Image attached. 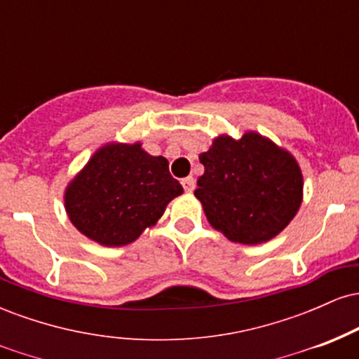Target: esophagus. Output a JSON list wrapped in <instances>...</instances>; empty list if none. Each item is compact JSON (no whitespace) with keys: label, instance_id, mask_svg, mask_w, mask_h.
<instances>
[{"label":"esophagus","instance_id":"esophagus-1","mask_svg":"<svg viewBox=\"0 0 359 359\" xmlns=\"http://www.w3.org/2000/svg\"><path fill=\"white\" fill-rule=\"evenodd\" d=\"M182 187L185 192H192L194 189H196V180H194V177H185V179H182Z\"/></svg>","mask_w":359,"mask_h":359}]
</instances>
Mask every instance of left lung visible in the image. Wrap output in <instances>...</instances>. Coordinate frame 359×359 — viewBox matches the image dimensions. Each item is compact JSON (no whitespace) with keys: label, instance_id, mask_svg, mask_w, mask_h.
I'll return each instance as SVG.
<instances>
[{"label":"left lung","instance_id":"1","mask_svg":"<svg viewBox=\"0 0 359 359\" xmlns=\"http://www.w3.org/2000/svg\"><path fill=\"white\" fill-rule=\"evenodd\" d=\"M204 174L194 196L209 224L229 241L262 245L290 224L304 199L299 162L258 131L219 135L199 155Z\"/></svg>","mask_w":359,"mask_h":359}]
</instances>
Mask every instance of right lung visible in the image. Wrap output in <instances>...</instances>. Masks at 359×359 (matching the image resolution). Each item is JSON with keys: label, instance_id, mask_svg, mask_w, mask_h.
Listing matches in <instances>:
<instances>
[{"label": "right lung", "instance_id": "right-lung-1", "mask_svg": "<svg viewBox=\"0 0 359 359\" xmlns=\"http://www.w3.org/2000/svg\"><path fill=\"white\" fill-rule=\"evenodd\" d=\"M182 192L165 156L150 155L142 142H109L69 180L64 208L77 231L114 248L138 240Z\"/></svg>", "mask_w": 359, "mask_h": 359}]
</instances>
